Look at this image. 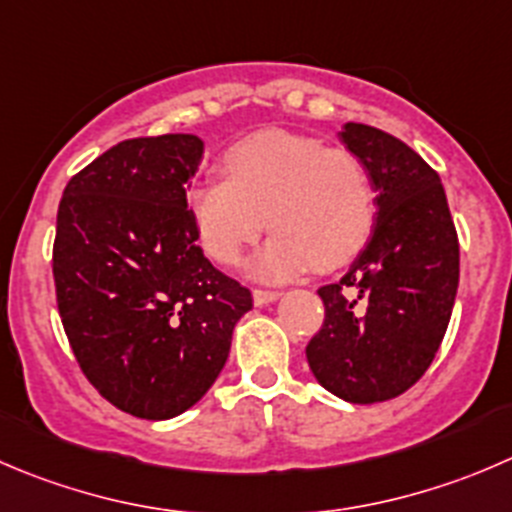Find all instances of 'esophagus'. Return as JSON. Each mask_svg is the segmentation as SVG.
I'll list each match as a JSON object with an SVG mask.
<instances>
[{
    "label": "esophagus",
    "mask_w": 512,
    "mask_h": 512,
    "mask_svg": "<svg viewBox=\"0 0 512 512\" xmlns=\"http://www.w3.org/2000/svg\"><path fill=\"white\" fill-rule=\"evenodd\" d=\"M252 300H255L257 307L270 305V302L280 300V292H275V290H252Z\"/></svg>",
    "instance_id": "1"
}]
</instances>
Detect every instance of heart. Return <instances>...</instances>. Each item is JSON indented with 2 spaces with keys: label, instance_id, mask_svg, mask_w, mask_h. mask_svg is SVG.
Segmentation results:
<instances>
[{
  "label": "heart",
  "instance_id": "b5f03b06",
  "mask_svg": "<svg viewBox=\"0 0 512 512\" xmlns=\"http://www.w3.org/2000/svg\"><path fill=\"white\" fill-rule=\"evenodd\" d=\"M227 177H202L187 190V212L202 250L235 265L267 227L247 275L282 282L307 267L335 270L372 235L377 215L370 172L345 150L292 132H257L225 155Z\"/></svg>",
  "mask_w": 512,
  "mask_h": 512
}]
</instances>
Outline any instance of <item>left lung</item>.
<instances>
[{
    "label": "left lung",
    "instance_id": "left-lung-1",
    "mask_svg": "<svg viewBox=\"0 0 512 512\" xmlns=\"http://www.w3.org/2000/svg\"><path fill=\"white\" fill-rule=\"evenodd\" d=\"M337 137L370 172L377 215L345 275L317 290L325 322L305 355L322 388L370 405L413 388L433 362L458 295L460 247L438 172L418 152L357 122Z\"/></svg>",
    "mask_w": 512,
    "mask_h": 512
}]
</instances>
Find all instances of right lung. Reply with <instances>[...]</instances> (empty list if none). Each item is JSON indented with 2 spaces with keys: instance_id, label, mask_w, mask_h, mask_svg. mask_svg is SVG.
I'll use <instances>...</instances> for the list:
<instances>
[{
  "instance_id": "right-lung-1",
  "label": "right lung",
  "mask_w": 512,
  "mask_h": 512,
  "mask_svg": "<svg viewBox=\"0 0 512 512\" xmlns=\"http://www.w3.org/2000/svg\"><path fill=\"white\" fill-rule=\"evenodd\" d=\"M202 157L197 135L119 142L59 202L52 270L64 332L99 395L142 420L200 403L252 310L250 290L197 247L185 187Z\"/></svg>"
}]
</instances>
